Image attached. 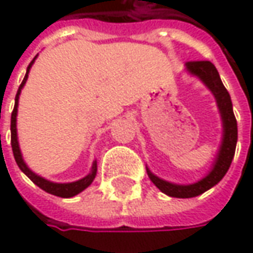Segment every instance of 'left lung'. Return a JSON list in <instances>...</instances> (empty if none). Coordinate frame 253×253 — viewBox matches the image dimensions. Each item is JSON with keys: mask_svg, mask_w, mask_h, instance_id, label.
Returning a JSON list of instances; mask_svg holds the SVG:
<instances>
[{"mask_svg": "<svg viewBox=\"0 0 253 253\" xmlns=\"http://www.w3.org/2000/svg\"><path fill=\"white\" fill-rule=\"evenodd\" d=\"M186 71L194 76H198L202 82L208 86L217 103L218 111L223 121V139L221 146L218 149L217 157L213 163V169L201 181L189 184V185H178L169 181H164L157 175H154L152 171L146 169L147 175L154 185L157 186L163 194L169 195L171 198H195L199 196L208 189L218 184L225 172L228 171L235 153L237 139H238V129H237V120L233 111V103L230 93L227 91L224 84L220 79L217 69L210 61H189L185 64Z\"/></svg>", "mask_w": 253, "mask_h": 253, "instance_id": "left-lung-1", "label": "left lung"}]
</instances>
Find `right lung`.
Here are the masks:
<instances>
[{
	"label": "right lung",
	"instance_id": "add662e5",
	"mask_svg": "<svg viewBox=\"0 0 253 253\" xmlns=\"http://www.w3.org/2000/svg\"><path fill=\"white\" fill-rule=\"evenodd\" d=\"M36 57L33 58V61L29 64L28 71H26V75L23 78V81L20 83L19 89H18V93H16V97H15V107H13V111H12L11 115V145H12V152H13V157H15V162L18 164L20 170L23 171L26 175H28L36 185L39 188H42L43 191L48 192V194L55 195V196H59V198H72L75 195L81 194L82 191H84L87 186L90 185L93 182V179L96 177V172H97V162L94 160L93 162V166H91V171L82 179L79 181H75V182H68V184H57V182H51L45 178L40 177L35 174L33 171L29 169L26 166V163L23 162V157H22V153H20L19 143H18V133H16V115H18V101H19V94L22 87L25 86V83L28 81L29 71H30V67L33 65Z\"/></svg>",
	"mask_w": 253,
	"mask_h": 253
}]
</instances>
